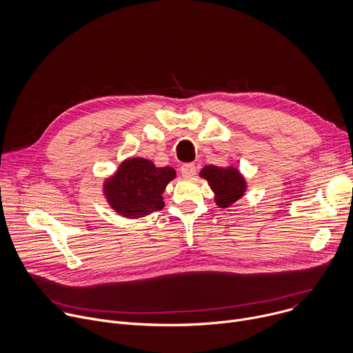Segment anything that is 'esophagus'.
Listing matches in <instances>:
<instances>
[{
    "label": "esophagus",
    "mask_w": 353,
    "mask_h": 353,
    "mask_svg": "<svg viewBox=\"0 0 353 353\" xmlns=\"http://www.w3.org/2000/svg\"><path fill=\"white\" fill-rule=\"evenodd\" d=\"M181 174H182V176H185V178H192V176H194V175H196V167H194V164H183V165L181 167Z\"/></svg>",
    "instance_id": "34e87169"
}]
</instances>
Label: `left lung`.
I'll list each match as a JSON object with an SVG mask.
<instances>
[{
  "instance_id": "1",
  "label": "left lung",
  "mask_w": 353,
  "mask_h": 353,
  "mask_svg": "<svg viewBox=\"0 0 353 353\" xmlns=\"http://www.w3.org/2000/svg\"><path fill=\"white\" fill-rule=\"evenodd\" d=\"M199 175L207 181L210 189L214 192V201L220 208H227L236 203L248 190L245 176L234 165H205Z\"/></svg>"
}]
</instances>
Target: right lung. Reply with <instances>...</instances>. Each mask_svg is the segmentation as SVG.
Instances as JSON below:
<instances>
[{
    "label": "right lung",
    "mask_w": 353,
    "mask_h": 353,
    "mask_svg": "<svg viewBox=\"0 0 353 353\" xmlns=\"http://www.w3.org/2000/svg\"><path fill=\"white\" fill-rule=\"evenodd\" d=\"M176 178L172 167H156L143 157L123 160L104 179L103 194L108 205L125 219H140L164 207L163 193Z\"/></svg>",
    "instance_id": "obj_1"
}]
</instances>
